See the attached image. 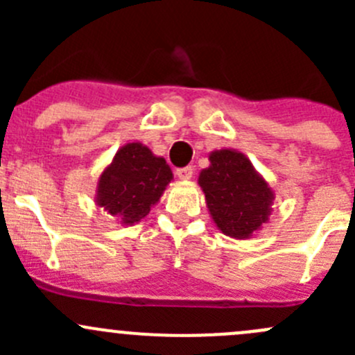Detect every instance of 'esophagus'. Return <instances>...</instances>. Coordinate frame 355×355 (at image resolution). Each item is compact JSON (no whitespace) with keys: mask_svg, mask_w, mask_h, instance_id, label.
<instances>
[{"mask_svg":"<svg viewBox=\"0 0 355 355\" xmlns=\"http://www.w3.org/2000/svg\"><path fill=\"white\" fill-rule=\"evenodd\" d=\"M175 175H177L180 180H191L192 175H194V168L192 166H185V168H178L177 171H175Z\"/></svg>","mask_w":355,"mask_h":355,"instance_id":"esophagus-1","label":"esophagus"}]
</instances>
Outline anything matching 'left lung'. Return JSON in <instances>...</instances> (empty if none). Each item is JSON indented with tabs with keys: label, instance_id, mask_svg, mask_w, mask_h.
<instances>
[{
	"label": "left lung",
	"instance_id": "8db88e82",
	"mask_svg": "<svg viewBox=\"0 0 355 355\" xmlns=\"http://www.w3.org/2000/svg\"><path fill=\"white\" fill-rule=\"evenodd\" d=\"M214 225L227 237L245 241L270 221L275 191L245 155L216 149L198 178Z\"/></svg>",
	"mask_w": 355,
	"mask_h": 355
}]
</instances>
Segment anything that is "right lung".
Segmentation results:
<instances>
[{"mask_svg": "<svg viewBox=\"0 0 355 355\" xmlns=\"http://www.w3.org/2000/svg\"><path fill=\"white\" fill-rule=\"evenodd\" d=\"M171 180L164 157L141 142H128L99 175L94 202L116 223L132 227L148 216Z\"/></svg>", "mask_w": 355, "mask_h": 355, "instance_id": "1", "label": "right lung"}]
</instances>
